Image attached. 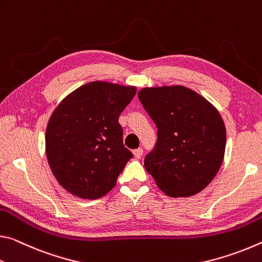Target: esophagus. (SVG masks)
Segmentation results:
<instances>
[{"mask_svg": "<svg viewBox=\"0 0 262 262\" xmlns=\"http://www.w3.org/2000/svg\"><path fill=\"white\" fill-rule=\"evenodd\" d=\"M134 156H135V158H137V159H139V158H141V156H143V148L135 149Z\"/></svg>", "mask_w": 262, "mask_h": 262, "instance_id": "1", "label": "esophagus"}]
</instances>
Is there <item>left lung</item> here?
<instances>
[{
    "label": "left lung",
    "mask_w": 262,
    "mask_h": 262,
    "mask_svg": "<svg viewBox=\"0 0 262 262\" xmlns=\"http://www.w3.org/2000/svg\"><path fill=\"white\" fill-rule=\"evenodd\" d=\"M138 97L158 127L156 147L144 159L147 173L170 197L199 194L224 160L226 128L220 111L180 84L143 88Z\"/></svg>",
    "instance_id": "8db88e82"
}]
</instances>
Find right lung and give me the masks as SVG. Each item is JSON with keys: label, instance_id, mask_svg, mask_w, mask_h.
Masks as SVG:
<instances>
[{"label": "right lung", "instance_id": "obj_1", "mask_svg": "<svg viewBox=\"0 0 262 262\" xmlns=\"http://www.w3.org/2000/svg\"><path fill=\"white\" fill-rule=\"evenodd\" d=\"M135 85L94 81L63 98L46 126L45 151L60 186L83 200L113 189L132 153L123 145L119 115Z\"/></svg>", "mask_w": 262, "mask_h": 262}]
</instances>
